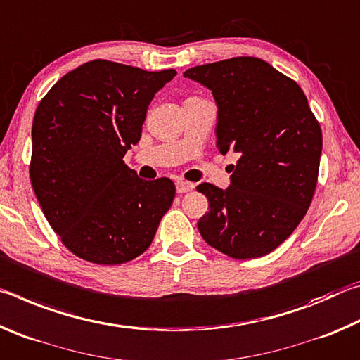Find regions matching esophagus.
Wrapping results in <instances>:
<instances>
[{
    "mask_svg": "<svg viewBox=\"0 0 360 360\" xmlns=\"http://www.w3.org/2000/svg\"><path fill=\"white\" fill-rule=\"evenodd\" d=\"M176 191H178V193H186L188 191H192V184H191V182L178 181V182H176Z\"/></svg>",
    "mask_w": 360,
    "mask_h": 360,
    "instance_id": "1",
    "label": "esophagus"
}]
</instances>
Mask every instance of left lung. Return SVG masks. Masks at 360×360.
<instances>
[{"instance_id": "left-lung-1", "label": "left lung", "mask_w": 360, "mask_h": 360, "mask_svg": "<svg viewBox=\"0 0 360 360\" xmlns=\"http://www.w3.org/2000/svg\"><path fill=\"white\" fill-rule=\"evenodd\" d=\"M217 103L216 146L238 162L222 191L197 188L210 211L198 221L203 240L231 259H257L297 229L318 184L322 133L295 81L255 57H233L187 70Z\"/></svg>"}]
</instances>
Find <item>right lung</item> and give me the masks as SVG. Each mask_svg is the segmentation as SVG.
Here are the masks:
<instances>
[{
  "label": "right lung",
  "mask_w": 360,
  "mask_h": 360,
  "mask_svg": "<svg viewBox=\"0 0 360 360\" xmlns=\"http://www.w3.org/2000/svg\"><path fill=\"white\" fill-rule=\"evenodd\" d=\"M174 76L92 60L38 105L30 179L47 222L77 257L125 264L154 240L176 187L168 178H138L124 155L141 138L154 95Z\"/></svg>",
  "instance_id": "obj_1"
}]
</instances>
